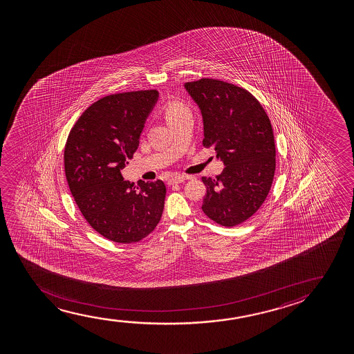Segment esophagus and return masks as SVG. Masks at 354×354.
I'll return each mask as SVG.
<instances>
[{
    "instance_id": "esophagus-1",
    "label": "esophagus",
    "mask_w": 354,
    "mask_h": 354,
    "mask_svg": "<svg viewBox=\"0 0 354 354\" xmlns=\"http://www.w3.org/2000/svg\"><path fill=\"white\" fill-rule=\"evenodd\" d=\"M185 180H186V178L184 175H174L168 180V185L181 184V183H184Z\"/></svg>"
}]
</instances>
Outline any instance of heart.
<instances>
[{
    "instance_id": "b5f03b06",
    "label": "heart",
    "mask_w": 354,
    "mask_h": 354,
    "mask_svg": "<svg viewBox=\"0 0 354 354\" xmlns=\"http://www.w3.org/2000/svg\"><path fill=\"white\" fill-rule=\"evenodd\" d=\"M165 120L169 123L175 120H179L185 115H189V107L186 106L183 102L173 100L165 105Z\"/></svg>"
}]
</instances>
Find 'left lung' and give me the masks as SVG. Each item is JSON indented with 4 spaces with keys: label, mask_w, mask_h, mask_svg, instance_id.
I'll use <instances>...</instances> for the list:
<instances>
[{
    "label": "left lung",
    "mask_w": 354,
    "mask_h": 354,
    "mask_svg": "<svg viewBox=\"0 0 354 354\" xmlns=\"http://www.w3.org/2000/svg\"><path fill=\"white\" fill-rule=\"evenodd\" d=\"M203 117L204 147L223 160L216 179L203 176L202 210L233 227L257 213L271 189L276 146L271 122L257 97L244 88L213 78L185 83Z\"/></svg>",
    "instance_id": "obj_1"
}]
</instances>
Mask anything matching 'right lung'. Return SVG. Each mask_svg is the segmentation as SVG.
Returning a JSON list of instances; mask_svg holds the SVG:
<instances>
[{
    "label": "right lung",
    "instance_id": "obj_1",
    "mask_svg": "<svg viewBox=\"0 0 354 354\" xmlns=\"http://www.w3.org/2000/svg\"><path fill=\"white\" fill-rule=\"evenodd\" d=\"M158 92L118 93L99 99L83 112L68 136L64 165L68 187L87 223L112 242L136 243L160 223L165 185L123 180L146 118Z\"/></svg>",
    "mask_w": 354,
    "mask_h": 354
}]
</instances>
